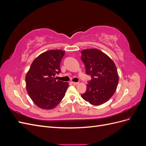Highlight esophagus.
I'll list each match as a JSON object with an SVG mask.
<instances>
[{"instance_id": "34e87169", "label": "esophagus", "mask_w": 146, "mask_h": 146, "mask_svg": "<svg viewBox=\"0 0 146 146\" xmlns=\"http://www.w3.org/2000/svg\"><path fill=\"white\" fill-rule=\"evenodd\" d=\"M78 83H79L78 82H72V84H73L74 85H77Z\"/></svg>"}]
</instances>
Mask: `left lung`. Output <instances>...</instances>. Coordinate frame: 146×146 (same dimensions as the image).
<instances>
[{
    "mask_svg": "<svg viewBox=\"0 0 146 146\" xmlns=\"http://www.w3.org/2000/svg\"><path fill=\"white\" fill-rule=\"evenodd\" d=\"M81 54L86 74L92 78L82 98L91 105L103 104L116 90L119 76L116 65L107 55L97 48H88Z\"/></svg>",
    "mask_w": 146,
    "mask_h": 146,
    "instance_id": "8db88e82",
    "label": "left lung"
}]
</instances>
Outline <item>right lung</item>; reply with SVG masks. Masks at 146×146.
<instances>
[{"label":"right lung","mask_w":146,"mask_h":146,"mask_svg":"<svg viewBox=\"0 0 146 146\" xmlns=\"http://www.w3.org/2000/svg\"><path fill=\"white\" fill-rule=\"evenodd\" d=\"M65 52L48 50L34 60L25 76L26 89L34 104L43 110L56 107L65 95L68 82L57 80L60 63Z\"/></svg>","instance_id":"1"}]
</instances>
